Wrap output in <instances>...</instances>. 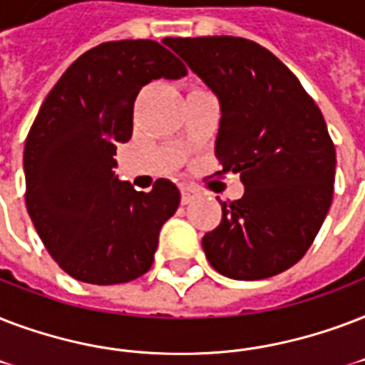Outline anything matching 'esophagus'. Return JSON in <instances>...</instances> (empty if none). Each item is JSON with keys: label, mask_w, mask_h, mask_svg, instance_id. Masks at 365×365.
Here are the masks:
<instances>
[{"label": "esophagus", "mask_w": 365, "mask_h": 365, "mask_svg": "<svg viewBox=\"0 0 365 365\" xmlns=\"http://www.w3.org/2000/svg\"><path fill=\"white\" fill-rule=\"evenodd\" d=\"M180 194H182V197H180V200H182V203L186 205V203H190L192 200L197 196V190L194 188V186L182 185V186H180Z\"/></svg>", "instance_id": "1"}]
</instances>
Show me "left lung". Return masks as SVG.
<instances>
[{
  "label": "left lung",
  "mask_w": 365,
  "mask_h": 365,
  "mask_svg": "<svg viewBox=\"0 0 365 365\" xmlns=\"http://www.w3.org/2000/svg\"><path fill=\"white\" fill-rule=\"evenodd\" d=\"M221 104L215 154L245 186L203 236L211 267L232 279L284 272L314 242L333 200L335 146L320 108L278 56L232 36L165 38Z\"/></svg>",
  "instance_id": "8db88e82"
}]
</instances>
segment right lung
<instances>
[{
  "mask_svg": "<svg viewBox=\"0 0 365 365\" xmlns=\"http://www.w3.org/2000/svg\"><path fill=\"white\" fill-rule=\"evenodd\" d=\"M182 76L185 64L158 41H106L72 62L41 104L24 144L26 209L72 278L114 285L150 270L180 192L168 179L150 192L121 182L115 146L131 138L138 91Z\"/></svg>",
  "mask_w": 365,
  "mask_h": 365,
  "instance_id": "add662e5",
  "label": "right lung"
}]
</instances>
